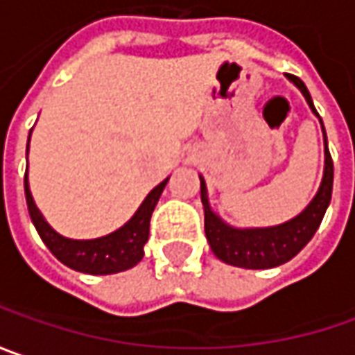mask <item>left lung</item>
Masks as SVG:
<instances>
[{
  "mask_svg": "<svg viewBox=\"0 0 355 355\" xmlns=\"http://www.w3.org/2000/svg\"><path fill=\"white\" fill-rule=\"evenodd\" d=\"M286 77L300 89L310 109L314 111V115H318L306 85L294 75H286ZM320 123H322V119H320ZM322 129H324V125H322ZM324 143H326V150H324L326 164H324V177H322V184L318 189L316 196L298 216H294L292 220L284 224H278V226H268V228L228 226L218 214L212 212V208L208 205L207 182L200 177V200L205 207V232H207L210 250L214 252L216 258H220L230 266H239V268H276L288 260H292L312 240L324 214H326V208L330 205L331 184H334V162H331L330 150H328L326 131H324Z\"/></svg>",
  "mask_w": 355,
  "mask_h": 355,
  "instance_id": "1",
  "label": "left lung"
}]
</instances>
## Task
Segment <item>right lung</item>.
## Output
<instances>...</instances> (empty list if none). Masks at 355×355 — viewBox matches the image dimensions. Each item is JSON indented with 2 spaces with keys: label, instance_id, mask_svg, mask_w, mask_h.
I'll return each instance as SVG.
<instances>
[{
  "label": "right lung",
  "instance_id": "obj_1",
  "mask_svg": "<svg viewBox=\"0 0 355 355\" xmlns=\"http://www.w3.org/2000/svg\"><path fill=\"white\" fill-rule=\"evenodd\" d=\"M29 137H31V132H29ZM27 150H29V139H27ZM166 182H168V178H164L159 187H155L147 194L143 205L139 207V210L132 214V218L125 226H121L119 230L107 234V236L93 240L65 239L59 232H55L33 202L29 182H27V171H25V200H27L31 223L35 224L39 236L59 262H63L65 266L77 270V272L103 276V274H116V272L129 270L143 260L145 244L148 240L150 216H153V210L157 207Z\"/></svg>",
  "mask_w": 355,
  "mask_h": 355
}]
</instances>
